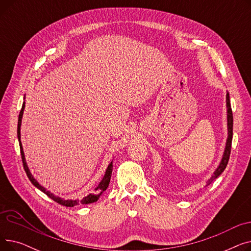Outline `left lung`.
<instances>
[{
	"mask_svg": "<svg viewBox=\"0 0 251 251\" xmlns=\"http://www.w3.org/2000/svg\"><path fill=\"white\" fill-rule=\"evenodd\" d=\"M226 101H227V126H228V138L226 142V147L225 151H224V154L221 160V163L219 167L216 169L214 172V175L210 177V179L207 182V185H209L216 178H218L223 172L224 170L226 169L228 162H229V157H230V152H231V146H232V137H233V114H232V109H231V103H230V96L229 92H227L226 96Z\"/></svg>",
	"mask_w": 251,
	"mask_h": 251,
	"instance_id": "obj_1",
	"label": "left lung"
}]
</instances>
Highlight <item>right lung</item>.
I'll return each mask as SVG.
<instances>
[{"label":"right lung","mask_w":251,"mask_h":251,"mask_svg":"<svg viewBox=\"0 0 251 251\" xmlns=\"http://www.w3.org/2000/svg\"><path fill=\"white\" fill-rule=\"evenodd\" d=\"M24 107H25V102H23L22 104V109L20 111V114H19V117H18V126H17V136H18V140H19V146H20V151H21V157H22V163H23V168L25 170L26 172V175H27L28 179L30 180V182L33 184V185L38 188L41 191H43L45 194H47L50 199H51L54 201L60 203L61 205H64V206H68V207H72L74 205H78V204H88V203H92V202H96L98 201V200L100 199V196L102 194V192L108 188L109 184H110V180H111V176H112V171H113V162L110 163V165L108 166L107 170H105V173H104V176L102 178V180L100 182L99 185L95 188V191L88 194L87 196L83 197V199L81 201L79 200H64V199H61V197L59 196H55L52 193H50L49 190H47L44 186H42L41 184H39L35 179L34 177L31 175L30 171L27 167V164H26V161H25V155H24V151H23V148H22V143H21V140H20V127H21V121H22V116H23V111H24Z\"/></svg>","instance_id":"right-lung-1"}]
</instances>
